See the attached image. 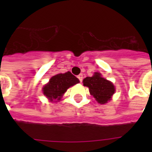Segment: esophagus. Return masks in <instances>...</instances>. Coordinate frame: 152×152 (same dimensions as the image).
Masks as SVG:
<instances>
[{"label":"esophagus","instance_id":"obj_1","mask_svg":"<svg viewBox=\"0 0 152 152\" xmlns=\"http://www.w3.org/2000/svg\"><path fill=\"white\" fill-rule=\"evenodd\" d=\"M77 77H78V79L80 80V82H82V81H83V74H80V75L77 76Z\"/></svg>","mask_w":152,"mask_h":152}]
</instances>
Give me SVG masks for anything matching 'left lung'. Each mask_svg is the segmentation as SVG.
Segmentation results:
<instances>
[{"instance_id":"left-lung-1","label":"left lung","mask_w":152,"mask_h":152,"mask_svg":"<svg viewBox=\"0 0 152 152\" xmlns=\"http://www.w3.org/2000/svg\"><path fill=\"white\" fill-rule=\"evenodd\" d=\"M83 83L89 88L91 95L100 104L107 103L115 92L113 83L102 77L99 72H95L92 76L86 77Z\"/></svg>"}]
</instances>
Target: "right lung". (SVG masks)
Returning a JSON list of instances; mask_svg holds the SVG:
<instances>
[{"label": "right lung", "instance_id": "1", "mask_svg": "<svg viewBox=\"0 0 152 152\" xmlns=\"http://www.w3.org/2000/svg\"><path fill=\"white\" fill-rule=\"evenodd\" d=\"M80 82L76 76L70 72L65 73H59L51 77L48 83L42 88L44 95L50 101H59L68 88ZM55 101V102H56Z\"/></svg>", "mask_w": 152, "mask_h": 152}]
</instances>
